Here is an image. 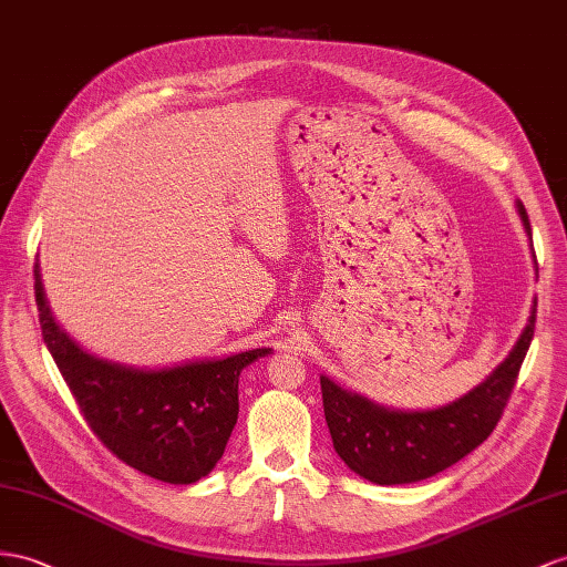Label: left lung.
<instances>
[{"label":"left lung","instance_id":"obj_1","mask_svg":"<svg viewBox=\"0 0 567 567\" xmlns=\"http://www.w3.org/2000/svg\"><path fill=\"white\" fill-rule=\"evenodd\" d=\"M517 215L532 246L529 217L519 200ZM534 323L536 299L532 301L529 321L519 332L511 354L470 393L441 408H388L321 375L326 422L340 460L354 474L379 486L414 484L453 467L496 429L532 344Z\"/></svg>","mask_w":567,"mask_h":567}]
</instances>
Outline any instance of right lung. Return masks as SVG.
<instances>
[{
    "label": "right lung",
    "mask_w": 567,
    "mask_h": 567,
    "mask_svg": "<svg viewBox=\"0 0 567 567\" xmlns=\"http://www.w3.org/2000/svg\"><path fill=\"white\" fill-rule=\"evenodd\" d=\"M33 272L42 340L103 445L157 482L194 484L208 476L237 424L239 375L270 347L163 369L120 364L66 336L52 316L40 264Z\"/></svg>",
    "instance_id": "1"
}]
</instances>
